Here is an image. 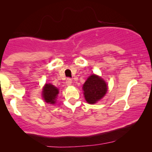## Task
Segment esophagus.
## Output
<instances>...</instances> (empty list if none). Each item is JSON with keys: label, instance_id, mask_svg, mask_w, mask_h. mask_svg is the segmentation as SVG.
Instances as JSON below:
<instances>
[{"label": "esophagus", "instance_id": "esophagus-1", "mask_svg": "<svg viewBox=\"0 0 152 152\" xmlns=\"http://www.w3.org/2000/svg\"><path fill=\"white\" fill-rule=\"evenodd\" d=\"M65 83H66V84L68 86H70V85H72V80L71 78H67L66 79V82H65Z\"/></svg>", "mask_w": 152, "mask_h": 152}]
</instances>
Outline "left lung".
I'll return each instance as SVG.
<instances>
[{
  "instance_id": "obj_1",
  "label": "left lung",
  "mask_w": 152,
  "mask_h": 152,
  "mask_svg": "<svg viewBox=\"0 0 152 152\" xmlns=\"http://www.w3.org/2000/svg\"><path fill=\"white\" fill-rule=\"evenodd\" d=\"M83 90L86 101L90 104H94L105 95L107 85L101 77L93 75L86 80Z\"/></svg>"
}]
</instances>
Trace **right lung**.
<instances>
[{
  "label": "right lung",
  "instance_id": "obj_1",
  "mask_svg": "<svg viewBox=\"0 0 152 152\" xmlns=\"http://www.w3.org/2000/svg\"><path fill=\"white\" fill-rule=\"evenodd\" d=\"M58 93H59V90L56 87L50 83H47L43 88L42 96L46 102L54 104Z\"/></svg>",
  "mask_w": 152,
  "mask_h": 152
}]
</instances>
